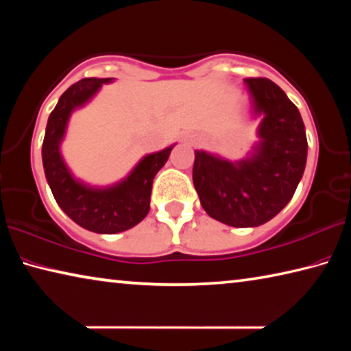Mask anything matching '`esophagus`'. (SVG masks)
Wrapping results in <instances>:
<instances>
[{
	"label": "esophagus",
	"mask_w": 351,
	"mask_h": 351,
	"mask_svg": "<svg viewBox=\"0 0 351 351\" xmlns=\"http://www.w3.org/2000/svg\"><path fill=\"white\" fill-rule=\"evenodd\" d=\"M192 142H193V141H192Z\"/></svg>",
	"instance_id": "34e87169"
}]
</instances>
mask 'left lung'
Returning a JSON list of instances; mask_svg holds the SVG:
<instances>
[{"instance_id":"left-lung-1","label":"left lung","mask_w":351,"mask_h":351,"mask_svg":"<svg viewBox=\"0 0 351 351\" xmlns=\"http://www.w3.org/2000/svg\"><path fill=\"white\" fill-rule=\"evenodd\" d=\"M257 141L230 161L195 150L193 186L207 215L234 228H257L287 206L304 176L305 125L297 106L269 79H245Z\"/></svg>"}]
</instances>
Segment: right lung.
<instances>
[{
	"instance_id": "obj_1",
	"label": "right lung",
	"mask_w": 351,
	"mask_h": 351,
	"mask_svg": "<svg viewBox=\"0 0 351 351\" xmlns=\"http://www.w3.org/2000/svg\"><path fill=\"white\" fill-rule=\"evenodd\" d=\"M112 82V77H91L69 86L47 119L41 148L46 181L57 204L74 223L96 234L123 232L147 217L154 176L167 162L170 152L176 145L171 144L164 150L145 154L125 178L110 186H91L75 178L62 154L69 119L75 110L91 102L102 85Z\"/></svg>"
}]
</instances>
